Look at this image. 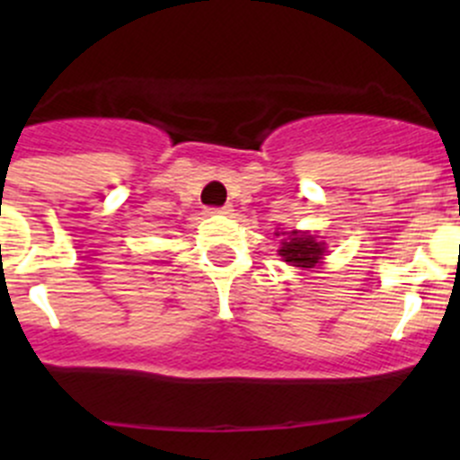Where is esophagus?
I'll use <instances>...</instances> for the list:
<instances>
[{
    "instance_id": "34e87169",
    "label": "esophagus",
    "mask_w": 460,
    "mask_h": 460,
    "mask_svg": "<svg viewBox=\"0 0 460 460\" xmlns=\"http://www.w3.org/2000/svg\"><path fill=\"white\" fill-rule=\"evenodd\" d=\"M208 213H220V216H229L231 213V207H220V208H211Z\"/></svg>"
}]
</instances>
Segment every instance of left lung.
Returning <instances> with one entry per match:
<instances>
[{"label": "left lung", "mask_w": 460, "mask_h": 460, "mask_svg": "<svg viewBox=\"0 0 460 460\" xmlns=\"http://www.w3.org/2000/svg\"><path fill=\"white\" fill-rule=\"evenodd\" d=\"M282 234L280 249L278 256H282L287 264L300 269H314L318 267L320 260L327 253L324 243H320L316 235L307 234V231H278L276 235Z\"/></svg>", "instance_id": "8db88e82"}]
</instances>
